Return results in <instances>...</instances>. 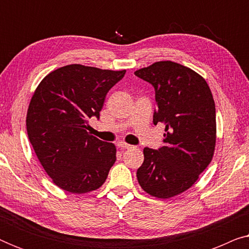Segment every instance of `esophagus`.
Instances as JSON below:
<instances>
[{
  "mask_svg": "<svg viewBox=\"0 0 249 249\" xmlns=\"http://www.w3.org/2000/svg\"><path fill=\"white\" fill-rule=\"evenodd\" d=\"M118 147L121 148V149H128V148H131V145H129L124 142H118Z\"/></svg>",
  "mask_w": 249,
  "mask_h": 249,
  "instance_id": "esophagus-1",
  "label": "esophagus"
}]
</instances>
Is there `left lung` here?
<instances>
[{"label":"left lung","instance_id":"8db88e82","mask_svg":"<svg viewBox=\"0 0 249 249\" xmlns=\"http://www.w3.org/2000/svg\"><path fill=\"white\" fill-rule=\"evenodd\" d=\"M135 74L155 89L153 124H165L162 147L144 148L137 179L151 196L170 198L189 189L212 161L216 142L213 95L200 74L172 61L155 62Z\"/></svg>","mask_w":249,"mask_h":249}]
</instances>
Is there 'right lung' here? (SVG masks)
I'll return each mask as SVG.
<instances>
[{
  "label": "right lung",
  "mask_w": 249,
  "mask_h": 249,
  "mask_svg": "<svg viewBox=\"0 0 249 249\" xmlns=\"http://www.w3.org/2000/svg\"><path fill=\"white\" fill-rule=\"evenodd\" d=\"M124 73L70 64L37 86L27 112V134L40 164L61 189L89 193L107 180L117 149L86 129L90 118H100L107 91Z\"/></svg>",
  "instance_id": "1"
}]
</instances>
